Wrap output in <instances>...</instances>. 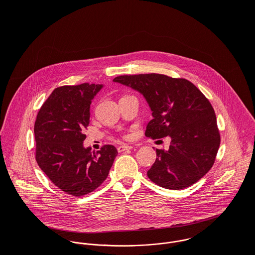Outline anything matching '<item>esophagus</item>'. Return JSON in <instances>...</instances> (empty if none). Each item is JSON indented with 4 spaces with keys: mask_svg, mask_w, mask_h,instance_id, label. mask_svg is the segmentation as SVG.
Masks as SVG:
<instances>
[{
    "mask_svg": "<svg viewBox=\"0 0 255 255\" xmlns=\"http://www.w3.org/2000/svg\"><path fill=\"white\" fill-rule=\"evenodd\" d=\"M131 148H132V146L124 144V145H121L118 147V151H119V152H124V151H127V150H130Z\"/></svg>",
    "mask_w": 255,
    "mask_h": 255,
    "instance_id": "esophagus-1",
    "label": "esophagus"
}]
</instances>
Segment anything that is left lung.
Returning <instances> with one entry per match:
<instances>
[{"instance_id": "8db88e82", "label": "left lung", "mask_w": 255, "mask_h": 255, "mask_svg": "<svg viewBox=\"0 0 255 255\" xmlns=\"http://www.w3.org/2000/svg\"><path fill=\"white\" fill-rule=\"evenodd\" d=\"M143 95L153 119L145 135L169 136L168 150L156 149L148 178L168 189H182L198 182L212 168L220 146L216 115L209 100L190 81L146 73L114 78Z\"/></svg>"}]
</instances>
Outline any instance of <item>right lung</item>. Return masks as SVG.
Listing matches in <instances>:
<instances>
[{
	"label": "right lung",
	"mask_w": 255,
	"mask_h": 255,
	"mask_svg": "<svg viewBox=\"0 0 255 255\" xmlns=\"http://www.w3.org/2000/svg\"><path fill=\"white\" fill-rule=\"evenodd\" d=\"M102 87L94 83L58 87L37 115V164L56 186L73 196L88 194L102 184L118 154L113 145L96 153L83 146L90 104Z\"/></svg>",
	"instance_id": "add662e5"
}]
</instances>
